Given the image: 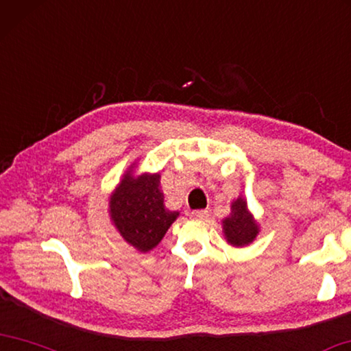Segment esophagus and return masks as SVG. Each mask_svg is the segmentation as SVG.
Returning a JSON list of instances; mask_svg holds the SVG:
<instances>
[{"label": "esophagus", "mask_w": 351, "mask_h": 351, "mask_svg": "<svg viewBox=\"0 0 351 351\" xmlns=\"http://www.w3.org/2000/svg\"><path fill=\"white\" fill-rule=\"evenodd\" d=\"M208 215H209V210L208 209H198V210H193V213H192L193 219H198V220L208 219Z\"/></svg>", "instance_id": "obj_1"}]
</instances>
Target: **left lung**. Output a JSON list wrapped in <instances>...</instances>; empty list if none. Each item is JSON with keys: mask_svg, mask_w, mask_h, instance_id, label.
Returning <instances> with one entry per match:
<instances>
[{"mask_svg": "<svg viewBox=\"0 0 351 351\" xmlns=\"http://www.w3.org/2000/svg\"><path fill=\"white\" fill-rule=\"evenodd\" d=\"M223 232L232 247H247L259 232V226L248 213L247 202L242 197L231 204V214L223 220Z\"/></svg>", "mask_w": 351, "mask_h": 351, "instance_id": "8db88e82", "label": "left lung"}]
</instances>
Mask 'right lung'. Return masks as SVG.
I'll list each match as a JSON object with an SVG mask.
<instances>
[{
	"label": "right lung",
	"mask_w": 351,
	"mask_h": 351,
	"mask_svg": "<svg viewBox=\"0 0 351 351\" xmlns=\"http://www.w3.org/2000/svg\"><path fill=\"white\" fill-rule=\"evenodd\" d=\"M159 184V173L132 176L126 171L109 199L110 220L117 231L141 253L158 245L180 215L165 208Z\"/></svg>",
	"instance_id": "1"
}]
</instances>
